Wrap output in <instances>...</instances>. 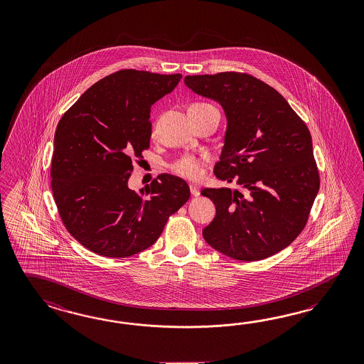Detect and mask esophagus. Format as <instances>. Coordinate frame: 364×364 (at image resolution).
<instances>
[{"label":"esophagus","instance_id":"34e87169","mask_svg":"<svg viewBox=\"0 0 364 364\" xmlns=\"http://www.w3.org/2000/svg\"><path fill=\"white\" fill-rule=\"evenodd\" d=\"M190 191H191V196L193 197H198L200 193H199V188L196 185H190Z\"/></svg>","mask_w":364,"mask_h":364}]
</instances>
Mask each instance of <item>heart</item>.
Masks as SVG:
<instances>
[{"label": "heart", "instance_id": "1", "mask_svg": "<svg viewBox=\"0 0 364 364\" xmlns=\"http://www.w3.org/2000/svg\"><path fill=\"white\" fill-rule=\"evenodd\" d=\"M205 158H198L194 156H185L179 158L177 162H174L173 170L181 177L187 179H198L202 176V167L205 164Z\"/></svg>", "mask_w": 364, "mask_h": 364}]
</instances>
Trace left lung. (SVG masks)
<instances>
[{
  "label": "left lung",
  "mask_w": 364,
  "mask_h": 364,
  "mask_svg": "<svg viewBox=\"0 0 364 364\" xmlns=\"http://www.w3.org/2000/svg\"><path fill=\"white\" fill-rule=\"evenodd\" d=\"M194 93L225 110V145L214 167L239 188H203L215 218L202 234L232 259H264L286 249L304 229L319 191L311 134L274 87L246 73L186 75Z\"/></svg>",
  "instance_id": "1"
}]
</instances>
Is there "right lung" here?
<instances>
[{
    "label": "right lung",
    "instance_id": "1",
    "mask_svg": "<svg viewBox=\"0 0 364 364\" xmlns=\"http://www.w3.org/2000/svg\"><path fill=\"white\" fill-rule=\"evenodd\" d=\"M181 78L115 72L90 86L58 122L53 197L66 230L98 255L126 258L150 247L190 198L186 182L170 174L138 193L127 186L132 158L150 146L151 105Z\"/></svg>",
    "mask_w": 364,
    "mask_h": 364
}]
</instances>
